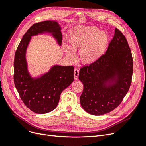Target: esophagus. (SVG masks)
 <instances>
[{
    "instance_id": "obj_1",
    "label": "esophagus",
    "mask_w": 146,
    "mask_h": 146,
    "mask_svg": "<svg viewBox=\"0 0 146 146\" xmlns=\"http://www.w3.org/2000/svg\"><path fill=\"white\" fill-rule=\"evenodd\" d=\"M74 79H75V80H77L78 78V75H79V70L77 68H76L74 69Z\"/></svg>"
}]
</instances>
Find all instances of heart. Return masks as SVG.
Instances as JSON below:
<instances>
[{"mask_svg":"<svg viewBox=\"0 0 146 146\" xmlns=\"http://www.w3.org/2000/svg\"><path fill=\"white\" fill-rule=\"evenodd\" d=\"M69 43L74 50H80V60L84 64H91L104 55L108 44L107 33L94 26H84L72 30L69 35ZM64 50L70 59L76 57L74 51L66 46Z\"/></svg>","mask_w":146,"mask_h":146,"instance_id":"heart-1","label":"heart"}]
</instances>
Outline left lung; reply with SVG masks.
<instances>
[{"label": "left lung", "instance_id": "left-lung-1", "mask_svg": "<svg viewBox=\"0 0 146 146\" xmlns=\"http://www.w3.org/2000/svg\"><path fill=\"white\" fill-rule=\"evenodd\" d=\"M105 54L80 69L78 78L83 84L80 102L92 115L100 116L117 108L129 91L133 61L129 44L117 28Z\"/></svg>", "mask_w": 146, "mask_h": 146}]
</instances>
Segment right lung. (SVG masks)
<instances>
[{
	"instance_id": "1",
	"label": "right lung",
	"mask_w": 146,
	"mask_h": 146,
	"mask_svg": "<svg viewBox=\"0 0 146 146\" xmlns=\"http://www.w3.org/2000/svg\"><path fill=\"white\" fill-rule=\"evenodd\" d=\"M44 33H51L61 46L62 33L58 22L46 21L34 24L22 38L14 61V82L16 90L26 107L37 114L53 111L59 102L61 92L74 81L72 66L55 65L40 77H31L25 58L26 50L32 36Z\"/></svg>"
}]
</instances>
